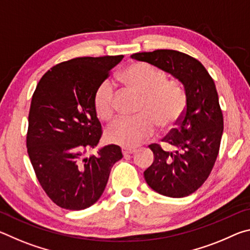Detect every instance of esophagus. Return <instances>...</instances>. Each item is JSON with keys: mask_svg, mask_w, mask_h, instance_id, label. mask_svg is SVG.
Returning <instances> with one entry per match:
<instances>
[{"mask_svg": "<svg viewBox=\"0 0 250 250\" xmlns=\"http://www.w3.org/2000/svg\"><path fill=\"white\" fill-rule=\"evenodd\" d=\"M134 152H135L134 149H128V147H122V153H124V155L133 154Z\"/></svg>", "mask_w": 250, "mask_h": 250, "instance_id": "34e87169", "label": "esophagus"}]
</instances>
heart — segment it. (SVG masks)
<instances>
[{"label": "heart", "mask_w": 250, "mask_h": 250, "mask_svg": "<svg viewBox=\"0 0 250 250\" xmlns=\"http://www.w3.org/2000/svg\"><path fill=\"white\" fill-rule=\"evenodd\" d=\"M120 82L141 97L134 119L119 118L105 131L107 140L124 147H135L153 135L156 125L168 130L181 120L186 108L183 86L167 80L163 70L135 62L119 74ZM97 115L103 120H111L116 112L115 89L109 82L101 83L94 96Z\"/></svg>", "instance_id": "heart-1"}]
</instances>
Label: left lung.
I'll return each instance as SVG.
<instances>
[{
	"instance_id": "8db88e82",
	"label": "left lung",
	"mask_w": 250,
	"mask_h": 250,
	"mask_svg": "<svg viewBox=\"0 0 250 250\" xmlns=\"http://www.w3.org/2000/svg\"><path fill=\"white\" fill-rule=\"evenodd\" d=\"M131 57L158 67L183 83L188 97L185 111L177 128L162 140L174 150L150 145L154 161L143 174L147 185L159 194L188 196L210 174L221 146L224 120L214 80L197 59L177 50L156 49Z\"/></svg>"
}]
</instances>
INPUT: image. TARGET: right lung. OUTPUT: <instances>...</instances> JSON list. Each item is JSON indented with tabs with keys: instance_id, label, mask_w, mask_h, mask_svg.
Masks as SVG:
<instances>
[{
	"instance_id": "obj_1",
	"label": "right lung",
	"mask_w": 250,
	"mask_h": 250,
	"mask_svg": "<svg viewBox=\"0 0 250 250\" xmlns=\"http://www.w3.org/2000/svg\"><path fill=\"white\" fill-rule=\"evenodd\" d=\"M122 55L77 57L54 66L41 78L28 115L27 153L47 196L65 209L80 210L99 200L122 152L105 146L86 156L103 134L95 92Z\"/></svg>"
}]
</instances>
